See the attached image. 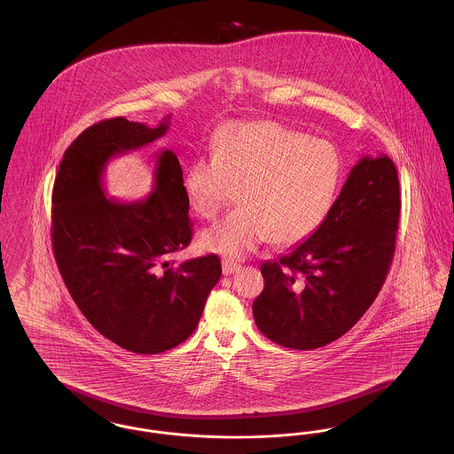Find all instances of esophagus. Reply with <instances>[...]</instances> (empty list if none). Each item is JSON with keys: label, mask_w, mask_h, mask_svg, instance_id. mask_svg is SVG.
I'll list each match as a JSON object with an SVG mask.
<instances>
[{"label": "esophagus", "mask_w": 454, "mask_h": 454, "mask_svg": "<svg viewBox=\"0 0 454 454\" xmlns=\"http://www.w3.org/2000/svg\"><path fill=\"white\" fill-rule=\"evenodd\" d=\"M237 270H239V263H237L235 260H223V274H224V276H231V274H235Z\"/></svg>", "instance_id": "34e87169"}]
</instances>
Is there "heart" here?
<instances>
[{
	"label": "heart",
	"mask_w": 454,
	"mask_h": 454,
	"mask_svg": "<svg viewBox=\"0 0 454 454\" xmlns=\"http://www.w3.org/2000/svg\"><path fill=\"white\" fill-rule=\"evenodd\" d=\"M342 178V158L320 137L272 121L231 122L184 173V192L200 217L213 219L235 195V211L200 235V247L238 259L270 238L293 245L330 213Z\"/></svg>",
	"instance_id": "heart-1"
}]
</instances>
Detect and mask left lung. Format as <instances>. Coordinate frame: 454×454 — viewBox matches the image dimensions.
<instances>
[{
    "label": "left lung",
    "instance_id": "1",
    "mask_svg": "<svg viewBox=\"0 0 454 454\" xmlns=\"http://www.w3.org/2000/svg\"><path fill=\"white\" fill-rule=\"evenodd\" d=\"M400 207L395 163L385 154L359 160L318 230L260 265L265 284L252 306L260 332L296 350L340 339L385 284Z\"/></svg>",
    "mask_w": 454,
    "mask_h": 454
}]
</instances>
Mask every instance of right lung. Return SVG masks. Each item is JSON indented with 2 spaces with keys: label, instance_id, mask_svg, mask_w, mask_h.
<instances>
[{
  "label": "right lung",
  "instance_id": "add662e5",
  "mask_svg": "<svg viewBox=\"0 0 454 454\" xmlns=\"http://www.w3.org/2000/svg\"><path fill=\"white\" fill-rule=\"evenodd\" d=\"M168 119L156 128L124 117L90 126L67 146L52 189V250L71 298L104 337L136 354L187 340L221 278L215 254L170 260L192 239L175 153L158 154L146 199L117 202L104 194L108 160L161 137Z\"/></svg>",
  "mask_w": 454,
  "mask_h": 454
}]
</instances>
